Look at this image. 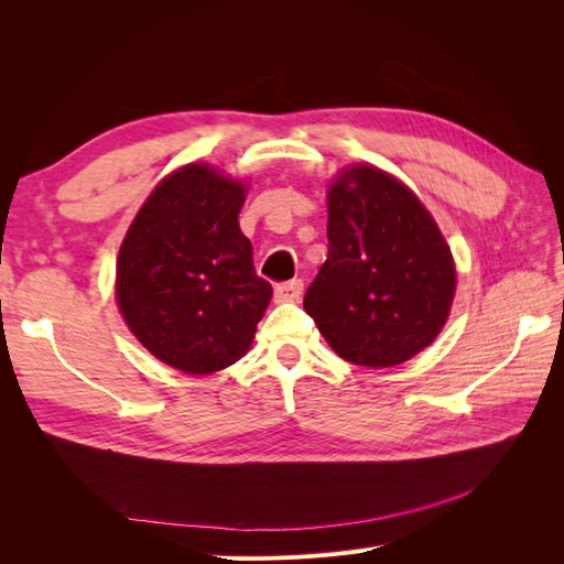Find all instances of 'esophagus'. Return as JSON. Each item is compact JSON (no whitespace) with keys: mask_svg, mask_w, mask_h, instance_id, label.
I'll return each mask as SVG.
<instances>
[{"mask_svg":"<svg viewBox=\"0 0 564 564\" xmlns=\"http://www.w3.org/2000/svg\"><path fill=\"white\" fill-rule=\"evenodd\" d=\"M303 294V282L301 280H289L282 284H275V299L280 303H292L299 301Z\"/></svg>","mask_w":564,"mask_h":564,"instance_id":"34e87169","label":"esophagus"}]
</instances>
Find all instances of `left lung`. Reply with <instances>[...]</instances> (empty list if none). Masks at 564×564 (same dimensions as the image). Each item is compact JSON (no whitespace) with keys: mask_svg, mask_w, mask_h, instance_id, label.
I'll use <instances>...</instances> for the list:
<instances>
[{"mask_svg":"<svg viewBox=\"0 0 564 564\" xmlns=\"http://www.w3.org/2000/svg\"><path fill=\"white\" fill-rule=\"evenodd\" d=\"M329 253L303 308L352 365L395 367L440 334L456 289L452 251L406 185L357 164L329 187Z\"/></svg>","mask_w":564,"mask_h":564,"instance_id":"left-lung-1","label":"left lung"}]
</instances>
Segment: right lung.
I'll use <instances>...</instances> for the list:
<instances>
[{
    "mask_svg": "<svg viewBox=\"0 0 564 564\" xmlns=\"http://www.w3.org/2000/svg\"><path fill=\"white\" fill-rule=\"evenodd\" d=\"M242 204V183L187 164L152 191L119 249L117 303L129 329L185 373L240 360L270 303L237 224Z\"/></svg>",
    "mask_w": 564,
    "mask_h": 564,
    "instance_id": "obj_1",
    "label": "right lung"
}]
</instances>
